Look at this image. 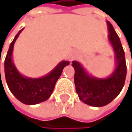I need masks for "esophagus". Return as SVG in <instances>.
Here are the masks:
<instances>
[{
  "label": "esophagus",
  "mask_w": 132,
  "mask_h": 132,
  "mask_svg": "<svg viewBox=\"0 0 132 132\" xmlns=\"http://www.w3.org/2000/svg\"><path fill=\"white\" fill-rule=\"evenodd\" d=\"M76 59V55L75 54H70V61H73Z\"/></svg>",
  "instance_id": "esophagus-1"
}]
</instances>
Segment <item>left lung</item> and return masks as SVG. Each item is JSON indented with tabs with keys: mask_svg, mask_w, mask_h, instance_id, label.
<instances>
[{
	"mask_svg": "<svg viewBox=\"0 0 132 132\" xmlns=\"http://www.w3.org/2000/svg\"><path fill=\"white\" fill-rule=\"evenodd\" d=\"M109 41L115 54V69L105 78L93 77L86 72L78 61L72 62L74 68V84L80 100L93 107H102L112 102L121 92L127 74L125 54L119 36L112 25L107 21Z\"/></svg>",
	"mask_w": 132,
	"mask_h": 132,
	"instance_id": "8db88e82",
	"label": "left lung"
}]
</instances>
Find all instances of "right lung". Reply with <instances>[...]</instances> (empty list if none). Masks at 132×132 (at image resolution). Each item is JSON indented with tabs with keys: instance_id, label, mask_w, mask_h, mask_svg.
Instances as JSON below:
<instances>
[{
	"instance_id": "add662e5",
	"label": "right lung",
	"mask_w": 132,
	"mask_h": 132,
	"mask_svg": "<svg viewBox=\"0 0 132 132\" xmlns=\"http://www.w3.org/2000/svg\"><path fill=\"white\" fill-rule=\"evenodd\" d=\"M21 29L11 43L4 60V74L11 93L20 102L32 105L47 101L53 93L55 84L65 67L70 65L69 61H62L49 73L39 78H28L22 75L12 61L14 43L17 39ZM1 76V70H0Z\"/></svg>"
}]
</instances>
